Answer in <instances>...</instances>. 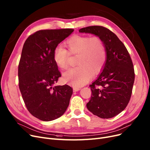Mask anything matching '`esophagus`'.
<instances>
[{
	"label": "esophagus",
	"instance_id": "obj_1",
	"mask_svg": "<svg viewBox=\"0 0 150 150\" xmlns=\"http://www.w3.org/2000/svg\"><path fill=\"white\" fill-rule=\"evenodd\" d=\"M80 90V88H76V87L74 88V91H78Z\"/></svg>",
	"mask_w": 150,
	"mask_h": 150
}]
</instances>
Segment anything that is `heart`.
Wrapping results in <instances>:
<instances>
[{"label":"heart","instance_id":"obj_1","mask_svg":"<svg viewBox=\"0 0 150 150\" xmlns=\"http://www.w3.org/2000/svg\"><path fill=\"white\" fill-rule=\"evenodd\" d=\"M68 52L61 45L55 48L53 59L59 68L65 70L69 67L70 55L78 54V65L63 75L65 81L75 87H81L89 81L94 75L100 72L107 59L106 47L98 37L74 35L65 42Z\"/></svg>","mask_w":150,"mask_h":150}]
</instances>
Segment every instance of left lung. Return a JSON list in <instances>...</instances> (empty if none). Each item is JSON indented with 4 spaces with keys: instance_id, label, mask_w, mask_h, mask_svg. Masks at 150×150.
I'll list each match as a JSON object with an SVG mask.
<instances>
[{
    "instance_id": "left-lung-1",
    "label": "left lung",
    "mask_w": 150,
    "mask_h": 150,
    "mask_svg": "<svg viewBox=\"0 0 150 150\" xmlns=\"http://www.w3.org/2000/svg\"><path fill=\"white\" fill-rule=\"evenodd\" d=\"M79 32L100 38L107 52L101 73L90 85L92 95L87 109L100 118H112L123 111L131 97L135 74L130 56L124 44L106 28L88 26Z\"/></svg>"
}]
</instances>
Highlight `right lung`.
<instances>
[{
  "label": "right lung",
  "mask_w": 150,
  "mask_h": 150,
  "mask_svg": "<svg viewBox=\"0 0 150 150\" xmlns=\"http://www.w3.org/2000/svg\"><path fill=\"white\" fill-rule=\"evenodd\" d=\"M73 29L45 30L30 35L24 43L18 65L19 88L28 111L43 121L62 116L73 93L67 85H55L61 74L53 59L55 48Z\"/></svg>",
  "instance_id": "obj_1"
}]
</instances>
